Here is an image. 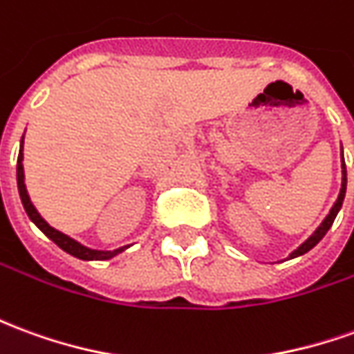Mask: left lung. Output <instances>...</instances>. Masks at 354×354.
Listing matches in <instances>:
<instances>
[{"mask_svg":"<svg viewBox=\"0 0 354 354\" xmlns=\"http://www.w3.org/2000/svg\"><path fill=\"white\" fill-rule=\"evenodd\" d=\"M345 192H347V169H345V160H343V147H341V189H339V195H337V199H335V203H333V207L330 209V212H328V216L322 220V224L318 226V228L313 232V236L308 237V239H305L301 245L293 251V253H289L288 259H295V257H301V254L308 253L313 247L322 239L324 236H326V232L332 228L333 220H335V216H337V212H339L341 205H343V199H345Z\"/></svg>","mask_w":354,"mask_h":354,"instance_id":"1","label":"left lung"}]
</instances>
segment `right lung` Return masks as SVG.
I'll list each match as a JSON object with an SVG mask.
<instances>
[{"label": "right lung", "instance_id": "add662e5", "mask_svg": "<svg viewBox=\"0 0 354 354\" xmlns=\"http://www.w3.org/2000/svg\"><path fill=\"white\" fill-rule=\"evenodd\" d=\"M22 147H24V136H22L21 140V149H19V159H17V185H19V195H21V201L22 207H24V211L28 214V218L38 226L46 236L59 245L63 251H66L68 254H73L76 259H82V261H109V259H113V257H117L118 253H122L124 249H128L130 245L124 247H118L115 251H100V249H90V247L82 245V243H78L76 239H73L71 236H66L63 232H59L53 226H49L46 220L41 218V214L36 211V207L32 205L30 197H28V192H26V185H24V169H22V159H24V155H22Z\"/></svg>", "mask_w": 354, "mask_h": 354}]
</instances>
